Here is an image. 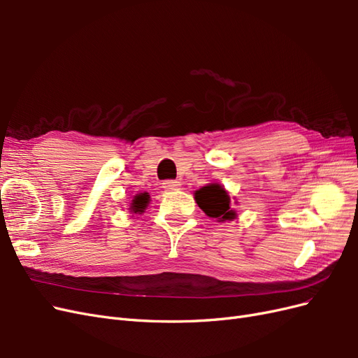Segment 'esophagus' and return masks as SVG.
<instances>
[{
	"instance_id": "1",
	"label": "esophagus",
	"mask_w": 358,
	"mask_h": 358,
	"mask_svg": "<svg viewBox=\"0 0 358 358\" xmlns=\"http://www.w3.org/2000/svg\"><path fill=\"white\" fill-rule=\"evenodd\" d=\"M162 188L166 191H176L180 188V183L178 180H164L162 182Z\"/></svg>"
}]
</instances>
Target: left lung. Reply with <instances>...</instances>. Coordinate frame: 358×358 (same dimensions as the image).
<instances>
[{"label":"left lung","instance_id":"1","mask_svg":"<svg viewBox=\"0 0 358 358\" xmlns=\"http://www.w3.org/2000/svg\"><path fill=\"white\" fill-rule=\"evenodd\" d=\"M194 194H196L199 208L210 218L218 220L220 222L236 218V212L230 208L229 192L220 183H209Z\"/></svg>","mask_w":358,"mask_h":358}]
</instances>
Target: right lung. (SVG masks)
<instances>
[{
  "label": "right lung",
  "instance_id": "right-lung-1",
  "mask_svg": "<svg viewBox=\"0 0 358 358\" xmlns=\"http://www.w3.org/2000/svg\"><path fill=\"white\" fill-rule=\"evenodd\" d=\"M149 194L148 192H140L137 196H134L131 206H129V210L133 213H143L145 209L148 208V203H149Z\"/></svg>",
  "mask_w": 358,
  "mask_h": 358
}]
</instances>
